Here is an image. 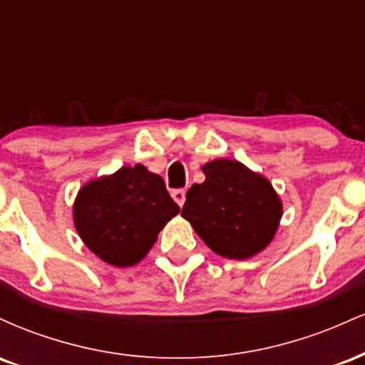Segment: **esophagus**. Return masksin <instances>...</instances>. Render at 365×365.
Masks as SVG:
<instances>
[{"mask_svg":"<svg viewBox=\"0 0 365 365\" xmlns=\"http://www.w3.org/2000/svg\"><path fill=\"white\" fill-rule=\"evenodd\" d=\"M171 197H173V200L180 207L185 204V190H183V188H175V190L171 192Z\"/></svg>","mask_w":365,"mask_h":365,"instance_id":"obj_1","label":"esophagus"}]
</instances>
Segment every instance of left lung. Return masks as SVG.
<instances>
[{"instance_id":"obj_1","label":"left lung","mask_w":365,"mask_h":365,"mask_svg":"<svg viewBox=\"0 0 365 365\" xmlns=\"http://www.w3.org/2000/svg\"><path fill=\"white\" fill-rule=\"evenodd\" d=\"M202 171L206 180L188 188L182 216L223 257L247 259L261 252L282 217V202L271 183L232 159H215Z\"/></svg>"}]
</instances>
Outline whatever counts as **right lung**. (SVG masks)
Masks as SVG:
<instances>
[{
	"label": "right lung",
	"instance_id": "add662e5",
	"mask_svg": "<svg viewBox=\"0 0 365 365\" xmlns=\"http://www.w3.org/2000/svg\"><path fill=\"white\" fill-rule=\"evenodd\" d=\"M178 212L163 178L135 165L83 185L75 200L73 221L92 252L125 267L149 252L163 226Z\"/></svg>",
	"mask_w": 365,
	"mask_h": 365
}]
</instances>
